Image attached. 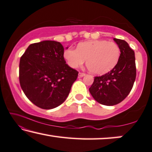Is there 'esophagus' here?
<instances>
[{
    "label": "esophagus",
    "instance_id": "34e87169",
    "mask_svg": "<svg viewBox=\"0 0 152 152\" xmlns=\"http://www.w3.org/2000/svg\"><path fill=\"white\" fill-rule=\"evenodd\" d=\"M85 75H86V74H85V73H82V72H80V73H79V74H78V76L80 77V78H81V77H83Z\"/></svg>",
    "mask_w": 152,
    "mask_h": 152
}]
</instances>
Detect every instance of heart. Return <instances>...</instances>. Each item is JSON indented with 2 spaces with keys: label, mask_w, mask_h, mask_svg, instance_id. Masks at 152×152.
<instances>
[{
  "label": "heart",
  "mask_w": 152,
  "mask_h": 152,
  "mask_svg": "<svg viewBox=\"0 0 152 152\" xmlns=\"http://www.w3.org/2000/svg\"><path fill=\"white\" fill-rule=\"evenodd\" d=\"M120 48L114 42L104 40L80 42L76 49L67 48L63 56L72 68L80 67L86 60V66L91 72L102 74L114 67L120 57Z\"/></svg>",
  "instance_id": "b5f03b06"
}]
</instances>
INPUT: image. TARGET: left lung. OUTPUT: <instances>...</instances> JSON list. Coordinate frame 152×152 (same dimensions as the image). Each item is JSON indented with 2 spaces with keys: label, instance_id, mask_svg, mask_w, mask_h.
Here are the masks:
<instances>
[{
  "label": "left lung",
  "instance_id": "left-lung-1",
  "mask_svg": "<svg viewBox=\"0 0 152 152\" xmlns=\"http://www.w3.org/2000/svg\"><path fill=\"white\" fill-rule=\"evenodd\" d=\"M118 45L121 55L118 63L110 72L100 76H95L89 92L99 103L115 105L127 96L136 76L135 54L124 40L114 38Z\"/></svg>",
  "mask_w": 152,
  "mask_h": 152
}]
</instances>
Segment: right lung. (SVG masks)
I'll return each instance as SVG.
<instances>
[{
	"mask_svg": "<svg viewBox=\"0 0 152 152\" xmlns=\"http://www.w3.org/2000/svg\"><path fill=\"white\" fill-rule=\"evenodd\" d=\"M63 54L61 42L45 40L31 44L20 58V87L38 107L50 110L61 104L78 77V72L66 64Z\"/></svg>",
	"mask_w": 152,
	"mask_h": 152,
	"instance_id": "add662e5",
	"label": "right lung"
}]
</instances>
